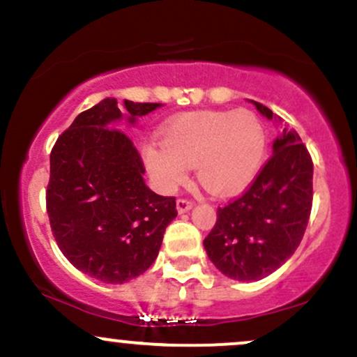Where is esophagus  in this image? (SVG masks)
<instances>
[{
	"instance_id": "obj_1",
	"label": "esophagus",
	"mask_w": 357,
	"mask_h": 357,
	"mask_svg": "<svg viewBox=\"0 0 357 357\" xmlns=\"http://www.w3.org/2000/svg\"><path fill=\"white\" fill-rule=\"evenodd\" d=\"M191 208H192V203H191V202H188V199L179 198L178 202H176V210H178L179 215H183V213L190 211Z\"/></svg>"
}]
</instances>
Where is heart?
I'll use <instances>...</instances> for the list:
<instances>
[{
  "mask_svg": "<svg viewBox=\"0 0 357 357\" xmlns=\"http://www.w3.org/2000/svg\"><path fill=\"white\" fill-rule=\"evenodd\" d=\"M267 153V132L250 110H203L174 119L162 146H149L144 161L154 183L173 191L195 166L213 195H233L255 178Z\"/></svg>",
  "mask_w": 357,
  "mask_h": 357,
  "instance_id": "1",
  "label": "heart"
}]
</instances>
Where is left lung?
<instances>
[{"label":"left lung","instance_id":"8db88e82","mask_svg":"<svg viewBox=\"0 0 357 357\" xmlns=\"http://www.w3.org/2000/svg\"><path fill=\"white\" fill-rule=\"evenodd\" d=\"M268 121H282L252 100ZM272 158L238 199L218 208V220L203 241L223 275L240 282L268 277L294 255L312 208L314 165L294 129L280 132Z\"/></svg>","mask_w":357,"mask_h":357}]
</instances>
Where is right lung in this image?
I'll return each mask as SVG.
<instances>
[{
  "label": "right lung",
  "instance_id": "add662e5",
  "mask_svg": "<svg viewBox=\"0 0 357 357\" xmlns=\"http://www.w3.org/2000/svg\"><path fill=\"white\" fill-rule=\"evenodd\" d=\"M162 104L100 100L79 114L50 154L47 211L56 245L75 268L105 284H124L154 264L176 199L146 186L144 165L116 126H130Z\"/></svg>",
  "mask_w": 357,
  "mask_h": 357
}]
</instances>
